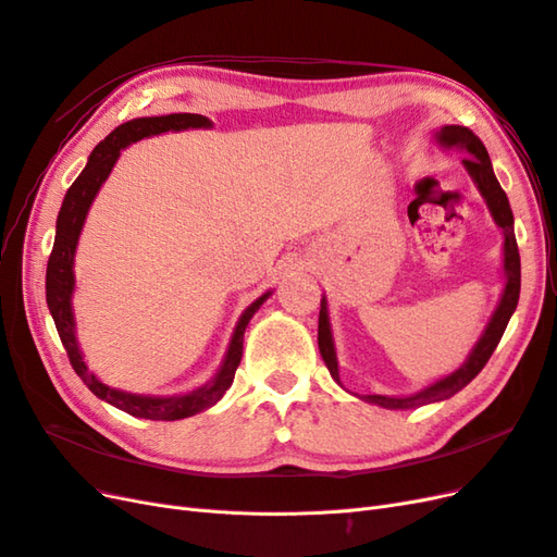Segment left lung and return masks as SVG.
Instances as JSON below:
<instances>
[{"label": "left lung", "mask_w": 557, "mask_h": 557, "mask_svg": "<svg viewBox=\"0 0 557 557\" xmlns=\"http://www.w3.org/2000/svg\"><path fill=\"white\" fill-rule=\"evenodd\" d=\"M440 141L444 146H462L467 150V158L462 160L467 172L471 178L476 181L481 195L485 197L487 207H491V213L495 218V223L504 230V272H507V288H504L499 307L493 315L491 323H487L481 342L476 348L471 350L469 360L458 369V372L436 381L434 385L425 387L423 393L411 395V397H383V395H364L367 401H374L379 407L385 409H411L420 407V404H430V401H442L453 397L458 391L474 379L485 362L491 360L493 350L497 348L504 330L509 325V318L518 307V295H520V256H518V244H516V234H513V213L509 207L507 193L502 190V185L497 183L493 174V164L491 158H487V150L483 141L476 137L469 127L460 125H446L440 132ZM318 348L320 356H323L330 374L334 381H339V367H336V356H334V346H332V334H330V323H327V309L325 301H320V315H318Z\"/></svg>", "instance_id": "left-lung-1"}]
</instances>
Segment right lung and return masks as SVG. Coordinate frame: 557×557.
<instances>
[{"instance_id":"add662e5","label":"right lung","mask_w":557,"mask_h":557,"mask_svg":"<svg viewBox=\"0 0 557 557\" xmlns=\"http://www.w3.org/2000/svg\"><path fill=\"white\" fill-rule=\"evenodd\" d=\"M188 127H211V123L207 115H199V113H170V115H156V117H137V121L117 125L104 141H99L92 150L86 170L81 172V176L72 183V188L64 195L62 209L58 215L55 244H53V250H50L48 269H46V301H48L50 315H53V320H55L60 342L66 350V358H70V362L74 367V372L99 399L113 404V407L123 409L129 416L148 418V420L188 418V416H195L199 411L213 407V404L225 395V391L234 381V372H237V367L242 362L244 332H246L248 320L260 309L262 301L269 297V293H267L260 299L252 301V305L239 318L221 372L215 374V379L211 383H207L205 387H199V391H193L188 395L144 397V395H129V393L113 391V387L99 383L88 372L86 362H83V356H81L78 344H76L74 315H72V290H74L72 264H74V250L78 244V234H81L83 223H86V215H88L92 199H95L97 190L102 188L107 176L111 174L117 156H121V148L129 146L132 141L150 137V134H162L170 129H188Z\"/></svg>"}]
</instances>
